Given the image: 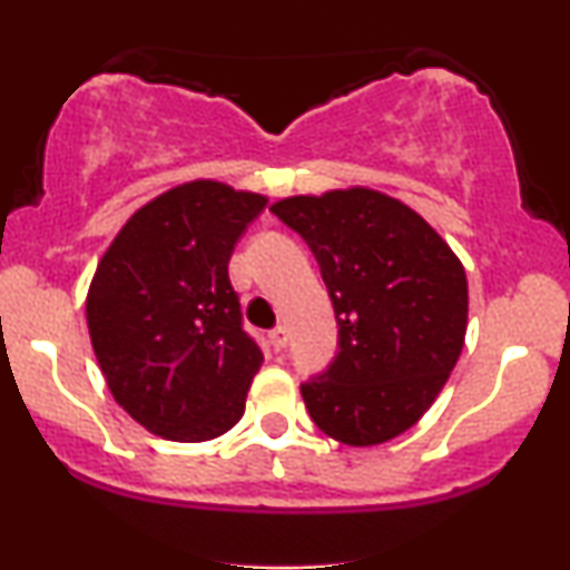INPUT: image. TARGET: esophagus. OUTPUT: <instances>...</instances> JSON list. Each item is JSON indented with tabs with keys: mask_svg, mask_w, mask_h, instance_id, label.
Here are the masks:
<instances>
[{
	"mask_svg": "<svg viewBox=\"0 0 570 570\" xmlns=\"http://www.w3.org/2000/svg\"><path fill=\"white\" fill-rule=\"evenodd\" d=\"M286 343H289V332H286L284 326H276V330L271 332V345H273V351H284Z\"/></svg>",
	"mask_w": 570,
	"mask_h": 570,
	"instance_id": "1",
	"label": "esophagus"
}]
</instances>
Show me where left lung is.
I'll list each match as a JSON object with an SVG mask.
<instances>
[{
    "label": "left lung",
    "mask_w": 570,
    "mask_h": 570,
    "mask_svg": "<svg viewBox=\"0 0 570 570\" xmlns=\"http://www.w3.org/2000/svg\"><path fill=\"white\" fill-rule=\"evenodd\" d=\"M271 212L316 257L337 318V353L299 385L313 423L367 448L434 404L466 337V273L412 208L375 189L286 198Z\"/></svg>",
    "instance_id": "1"
}]
</instances>
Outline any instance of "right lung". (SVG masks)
I'll list each match as a JSON object with an SVG mask.
<instances>
[{
  "label": "right lung",
  "mask_w": 570,
  "mask_h": 570,
  "mask_svg": "<svg viewBox=\"0 0 570 570\" xmlns=\"http://www.w3.org/2000/svg\"><path fill=\"white\" fill-rule=\"evenodd\" d=\"M267 200L189 181L141 206L96 267L88 330L122 410L163 440L206 442L244 415L263 348L227 265Z\"/></svg>",
  "instance_id": "right-lung-1"
}]
</instances>
